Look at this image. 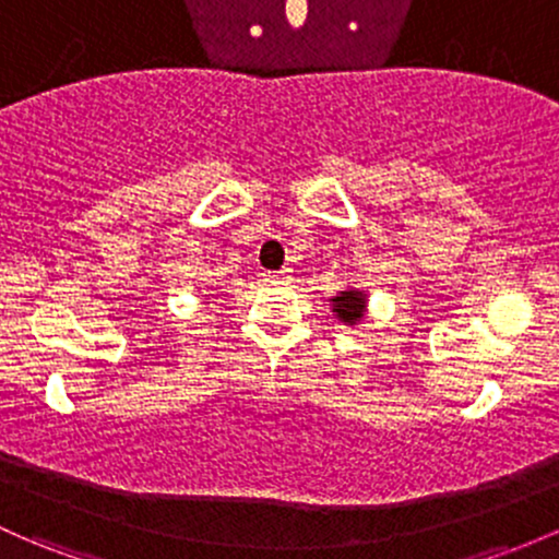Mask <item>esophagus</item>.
I'll list each match as a JSON object with an SVG mask.
<instances>
[{
  "mask_svg": "<svg viewBox=\"0 0 559 559\" xmlns=\"http://www.w3.org/2000/svg\"><path fill=\"white\" fill-rule=\"evenodd\" d=\"M264 281H267V284H273V286L289 284V281H292V270L284 267V270H278V273H264Z\"/></svg>",
  "mask_w": 559,
  "mask_h": 559,
  "instance_id": "34e87169",
  "label": "esophagus"
}]
</instances>
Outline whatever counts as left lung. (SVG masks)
Segmentation results:
<instances>
[{"instance_id": "obj_1", "label": "left lung", "mask_w": 559, "mask_h": 559, "mask_svg": "<svg viewBox=\"0 0 559 559\" xmlns=\"http://www.w3.org/2000/svg\"><path fill=\"white\" fill-rule=\"evenodd\" d=\"M367 310V295L358 289H345L337 297H332V313L343 321L345 326H356L364 319Z\"/></svg>"}]
</instances>
